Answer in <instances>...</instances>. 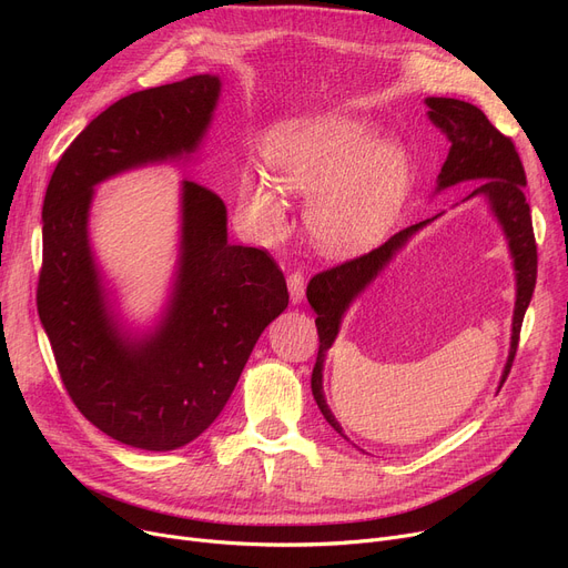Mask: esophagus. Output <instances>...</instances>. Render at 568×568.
<instances>
[{
    "mask_svg": "<svg viewBox=\"0 0 568 568\" xmlns=\"http://www.w3.org/2000/svg\"><path fill=\"white\" fill-rule=\"evenodd\" d=\"M287 290H290V300L292 304H302L306 296V283H304V274L294 272L287 276Z\"/></svg>",
    "mask_w": 568,
    "mask_h": 568,
    "instance_id": "34e87169",
    "label": "esophagus"
}]
</instances>
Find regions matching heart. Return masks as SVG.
Returning <instances> with one entry per match:
<instances>
[{"mask_svg":"<svg viewBox=\"0 0 568 568\" xmlns=\"http://www.w3.org/2000/svg\"><path fill=\"white\" fill-rule=\"evenodd\" d=\"M264 172L246 170L239 204L260 239L290 223V197L308 200L306 230L313 246L336 260L377 246L396 223L412 189L405 149L377 138L366 119L324 112L278 122L262 142Z\"/></svg>","mask_w":568,"mask_h":568,"instance_id":"b5f03b06","label":"heart"}]
</instances>
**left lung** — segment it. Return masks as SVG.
I'll return each mask as SVG.
<instances>
[{
    "label": "left lung",
    "instance_id": "left-lung-1",
    "mask_svg": "<svg viewBox=\"0 0 568 568\" xmlns=\"http://www.w3.org/2000/svg\"><path fill=\"white\" fill-rule=\"evenodd\" d=\"M424 103L428 105V119L433 126L439 129L446 135V140L452 142L449 156H446L442 172L437 174V186L433 195L458 184H474L471 193L463 197V202L474 197L486 200L490 214L495 216L504 232V239L506 244H509V253L514 260L516 306L511 320V347L497 386V389H501V384L514 364L523 317L531 302L536 285V244L529 204L525 200V170L514 142L501 135L476 105L458 99L437 97H430ZM439 216L442 214L400 230L384 246L371 251L368 255L334 266L329 272H322L308 283L306 296L311 308L317 313L315 326L320 334V349L311 377V389L320 412L324 414V419L345 439L347 435L343 433V426L334 416L332 407L326 405L322 386L326 352L336 343L343 317L347 315L352 304L384 274V268L394 262V257L412 242V239Z\"/></svg>",
    "mask_w": 568,
    "mask_h": 568
}]
</instances>
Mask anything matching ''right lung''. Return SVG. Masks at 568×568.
<instances>
[{
    "label": "right lung",
    "mask_w": 568,
    "mask_h": 568,
    "mask_svg": "<svg viewBox=\"0 0 568 568\" xmlns=\"http://www.w3.org/2000/svg\"><path fill=\"white\" fill-rule=\"evenodd\" d=\"M221 89V75L200 73L116 101L71 142L43 200L37 304L59 375L89 424L144 452L179 449L216 422L290 302L276 262L230 244L225 202L186 179L174 272L152 322L122 313L89 236L99 184L195 161Z\"/></svg>",
    "instance_id": "1"
}]
</instances>
